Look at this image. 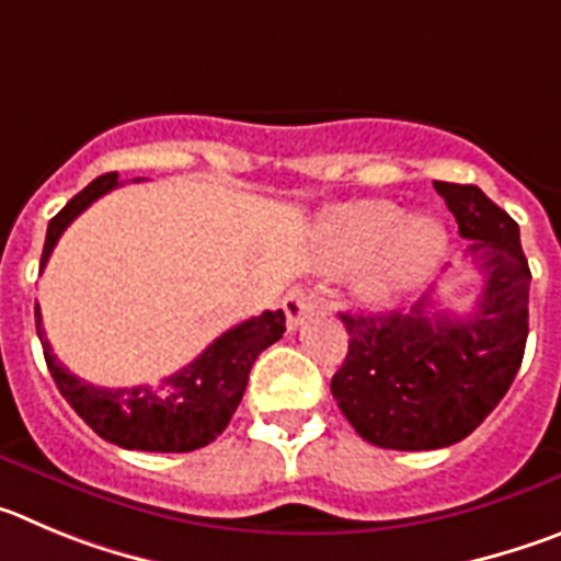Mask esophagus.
<instances>
[{"mask_svg": "<svg viewBox=\"0 0 561 561\" xmlns=\"http://www.w3.org/2000/svg\"><path fill=\"white\" fill-rule=\"evenodd\" d=\"M312 307H316V296H312L310 290H305V287H293L285 296V301H282V310H285L287 318V330H296Z\"/></svg>", "mask_w": 561, "mask_h": 561, "instance_id": "esophagus-1", "label": "esophagus"}]
</instances>
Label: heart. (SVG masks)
Masks as SVG:
<instances>
[{
	"instance_id": "obj_1",
	"label": "heart",
	"mask_w": 561,
	"mask_h": 561,
	"mask_svg": "<svg viewBox=\"0 0 561 561\" xmlns=\"http://www.w3.org/2000/svg\"><path fill=\"white\" fill-rule=\"evenodd\" d=\"M447 251V229L436 215H405L400 204L366 198L341 204L318 226V260L327 268L360 265L355 296L368 307L388 305L436 271Z\"/></svg>"
}]
</instances>
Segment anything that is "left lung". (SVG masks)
Listing matches in <instances>:
<instances>
[{
	"label": "left lung",
	"instance_id": "8db88e82",
	"mask_svg": "<svg viewBox=\"0 0 561 561\" xmlns=\"http://www.w3.org/2000/svg\"><path fill=\"white\" fill-rule=\"evenodd\" d=\"M483 274L469 316L341 312L350 352L332 397L366 442L386 450H438L461 442L506 397L528 337L531 271L519 226L472 184L433 181Z\"/></svg>",
	"mask_w": 561,
	"mask_h": 561
}]
</instances>
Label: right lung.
<instances>
[{
	"label": "right lung",
	"instance_id": "add662e5",
	"mask_svg": "<svg viewBox=\"0 0 561 561\" xmlns=\"http://www.w3.org/2000/svg\"><path fill=\"white\" fill-rule=\"evenodd\" d=\"M114 186H119L117 173L100 175L49 220L42 271L64 229L85 206H92ZM35 330L42 337L44 360L55 386L100 438L125 450L190 453L206 447L226 431L231 413L243 400L251 366L260 352L268 350L285 332V312L265 310L262 316L249 318L215 337L193 363H186L175 375L164 377L156 386L134 388H98L75 377L53 355L42 327L38 301H35Z\"/></svg>",
	"mask_w": 561,
	"mask_h": 561
}]
</instances>
